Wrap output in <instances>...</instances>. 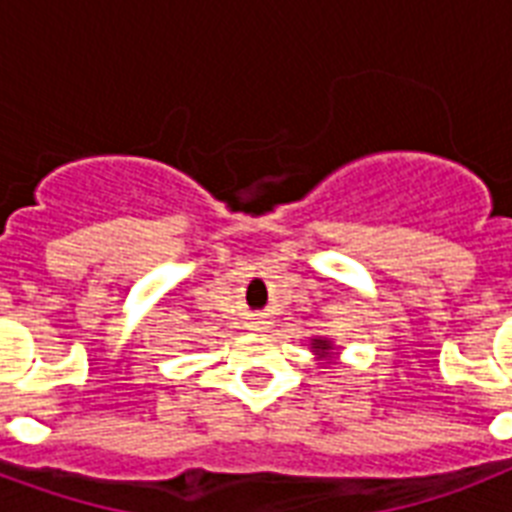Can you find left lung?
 <instances>
[{
  "instance_id": "obj_1",
  "label": "left lung",
  "mask_w": 512,
  "mask_h": 512,
  "mask_svg": "<svg viewBox=\"0 0 512 512\" xmlns=\"http://www.w3.org/2000/svg\"><path fill=\"white\" fill-rule=\"evenodd\" d=\"M335 350V342L329 340V337H311V353L316 356V361H321V364H332Z\"/></svg>"
}]
</instances>
